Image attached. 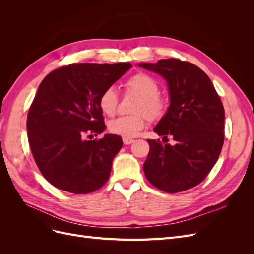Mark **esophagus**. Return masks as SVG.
<instances>
[{"label": "esophagus", "mask_w": 254, "mask_h": 254, "mask_svg": "<svg viewBox=\"0 0 254 254\" xmlns=\"http://www.w3.org/2000/svg\"><path fill=\"white\" fill-rule=\"evenodd\" d=\"M123 142H124L125 145H130V144L134 143V140H132V139H127V137H124V139H123Z\"/></svg>", "instance_id": "obj_1"}]
</instances>
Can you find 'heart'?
Returning a JSON list of instances; mask_svg holds the SVG:
<instances>
[{"label": "heart", "mask_w": 254, "mask_h": 254, "mask_svg": "<svg viewBox=\"0 0 254 254\" xmlns=\"http://www.w3.org/2000/svg\"><path fill=\"white\" fill-rule=\"evenodd\" d=\"M127 90L139 96L134 112L135 115L120 117L109 123V130L123 137H133L145 127L148 115L149 120H159L167 110V104L159 95L158 81L143 72L135 73L129 77L125 83ZM119 96L113 87L106 88L98 98V106L101 110L111 117L117 111ZM146 115L145 116L143 113Z\"/></svg>", "instance_id": "heart-1"}]
</instances>
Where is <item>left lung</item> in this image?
Masks as SVG:
<instances>
[{
    "mask_svg": "<svg viewBox=\"0 0 254 254\" xmlns=\"http://www.w3.org/2000/svg\"><path fill=\"white\" fill-rule=\"evenodd\" d=\"M137 65L167 82L170 106L153 131L175 141L171 145L147 140L146 178L171 194L194 188L211 172L224 145V106L209 76L193 64L170 58Z\"/></svg>",
    "mask_w": 254,
    "mask_h": 254,
    "instance_id": "1",
    "label": "left lung"
}]
</instances>
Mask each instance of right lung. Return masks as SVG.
<instances>
[{"mask_svg": "<svg viewBox=\"0 0 254 254\" xmlns=\"http://www.w3.org/2000/svg\"><path fill=\"white\" fill-rule=\"evenodd\" d=\"M130 67L129 63L72 64L41 81L26 128L36 164L54 187L88 194L108 181L123 142L115 134L92 140V133L96 136L106 128L98 98Z\"/></svg>", "mask_w": 254, "mask_h": 254, "instance_id": "right-lung-1", "label": "right lung"}]
</instances>
